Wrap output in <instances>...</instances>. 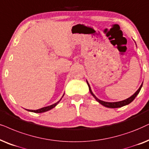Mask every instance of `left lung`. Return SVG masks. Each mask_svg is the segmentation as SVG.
I'll use <instances>...</instances> for the list:
<instances>
[{
	"label": "left lung",
	"mask_w": 149,
	"mask_h": 149,
	"mask_svg": "<svg viewBox=\"0 0 149 149\" xmlns=\"http://www.w3.org/2000/svg\"><path fill=\"white\" fill-rule=\"evenodd\" d=\"M87 84H88V85L89 90H90V93H91L92 95L94 96V98H95V99L97 100V101L100 104H101V105H103V106H105V107H106L118 108V107H123V106L127 105H128V104H129L130 103H131V102H132L133 100L135 99V98L136 97V96L139 94V92H140L141 88H142V87L143 83L142 84V85H141V86H140V88H139L138 90H137V91L135 92V93L133 94L132 96H130V97L128 98H127V99H125L124 100H121V101H118V102H113V103H110V102H105V101H103V100L98 99V98L96 97V96L93 94V92H92V90H91V88H90V85H89L88 81H87Z\"/></svg>",
	"instance_id": "8db88e82"
}]
</instances>
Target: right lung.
Instances as JSON below:
<instances>
[{
	"label": "right lung",
	"mask_w": 149,
	"mask_h": 149,
	"mask_svg": "<svg viewBox=\"0 0 149 149\" xmlns=\"http://www.w3.org/2000/svg\"><path fill=\"white\" fill-rule=\"evenodd\" d=\"M63 96H62V97H63ZM61 98L60 100H59V101L57 102V103H55V104H53V105H50V106H47V107H42V108H41V109H37V110H28V111H32V112H34V113H42V112H45V111H49V110L53 109V108L55 107V106L57 105V104L59 103V101H60V100H61Z\"/></svg>",
	"instance_id": "1"
}]
</instances>
